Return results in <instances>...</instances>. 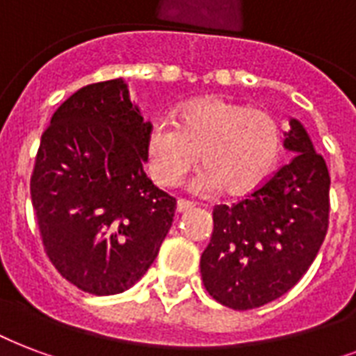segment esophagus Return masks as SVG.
<instances>
[{"label": "esophagus", "instance_id": "1", "mask_svg": "<svg viewBox=\"0 0 356 356\" xmlns=\"http://www.w3.org/2000/svg\"><path fill=\"white\" fill-rule=\"evenodd\" d=\"M193 207H195L193 202H189V200H184V199H178V202H176V212L184 213V212H188V210H191Z\"/></svg>", "mask_w": 356, "mask_h": 356}]
</instances>
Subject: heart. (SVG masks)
Masks as SVG:
<instances>
[{
  "mask_svg": "<svg viewBox=\"0 0 356 356\" xmlns=\"http://www.w3.org/2000/svg\"><path fill=\"white\" fill-rule=\"evenodd\" d=\"M144 154L149 175L161 188L178 186L200 159L204 170L195 188L244 197L276 170L282 129L266 111L225 97H200L181 106L175 122L149 125Z\"/></svg>",
  "mask_w": 356,
  "mask_h": 356,
  "instance_id": "obj_1",
  "label": "heart"
}]
</instances>
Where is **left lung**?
Masks as SVG:
<instances>
[{"instance_id":"8db88e82","label":"left lung","mask_w":356,"mask_h":356,"mask_svg":"<svg viewBox=\"0 0 356 356\" xmlns=\"http://www.w3.org/2000/svg\"><path fill=\"white\" fill-rule=\"evenodd\" d=\"M289 125L283 146L295 157L240 202L213 208L200 274L210 296L227 308L253 309L285 295L308 272L327 234V163L304 125L295 118Z\"/></svg>"}]
</instances>
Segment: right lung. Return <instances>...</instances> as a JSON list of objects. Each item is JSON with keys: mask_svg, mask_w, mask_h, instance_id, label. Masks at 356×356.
I'll return each instance as SVG.
<instances>
[{"mask_svg": "<svg viewBox=\"0 0 356 356\" xmlns=\"http://www.w3.org/2000/svg\"><path fill=\"white\" fill-rule=\"evenodd\" d=\"M149 125L114 79L74 92L42 133L29 184L42 245L90 295L133 287L172 225L176 199L144 172Z\"/></svg>", "mask_w": 356, "mask_h": 356, "instance_id": "obj_1", "label": "right lung"}]
</instances>
